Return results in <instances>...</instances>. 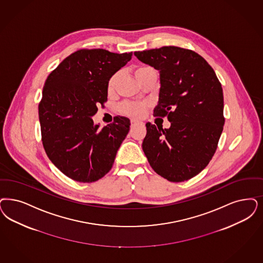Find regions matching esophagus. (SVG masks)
<instances>
[{
  "label": "esophagus",
  "mask_w": 263,
  "mask_h": 263,
  "mask_svg": "<svg viewBox=\"0 0 263 263\" xmlns=\"http://www.w3.org/2000/svg\"><path fill=\"white\" fill-rule=\"evenodd\" d=\"M136 124H142V122H139V121H137V120L132 119V120H131V125L134 126V125H136Z\"/></svg>",
  "instance_id": "34e87169"
}]
</instances>
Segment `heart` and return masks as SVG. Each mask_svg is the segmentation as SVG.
<instances>
[{
	"instance_id": "b5f03b06",
	"label": "heart",
	"mask_w": 263,
	"mask_h": 263,
	"mask_svg": "<svg viewBox=\"0 0 263 263\" xmlns=\"http://www.w3.org/2000/svg\"><path fill=\"white\" fill-rule=\"evenodd\" d=\"M154 71L153 68L148 66H141L138 67L134 71V74L137 80L140 81L141 78L148 72ZM118 73H115L110 77L108 82V91L112 92L116 88V85L118 83ZM149 108V104L147 102H138V103H132V102H126L120 106V111L128 117L134 118H144Z\"/></svg>"
}]
</instances>
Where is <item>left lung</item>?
I'll use <instances>...</instances> for the list:
<instances>
[{"mask_svg":"<svg viewBox=\"0 0 263 263\" xmlns=\"http://www.w3.org/2000/svg\"><path fill=\"white\" fill-rule=\"evenodd\" d=\"M159 71L160 91L154 117L167 116L169 129L145 124L143 151L164 179L187 181L211 161L224 125L223 92L216 72L198 53L178 46L135 51Z\"/></svg>","mask_w":263,"mask_h":263,"instance_id":"1","label":"left lung"}]
</instances>
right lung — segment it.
Wrapping results in <instances>:
<instances>
[{"label":"right lung","instance_id":"right-lung-1","mask_svg":"<svg viewBox=\"0 0 263 263\" xmlns=\"http://www.w3.org/2000/svg\"><path fill=\"white\" fill-rule=\"evenodd\" d=\"M132 52L81 49L65 58L46 79L39 104L42 140L50 161L73 181L92 182L112 167L130 120L117 117L100 129L92 117L108 99V82Z\"/></svg>","mask_w":263,"mask_h":263}]
</instances>
